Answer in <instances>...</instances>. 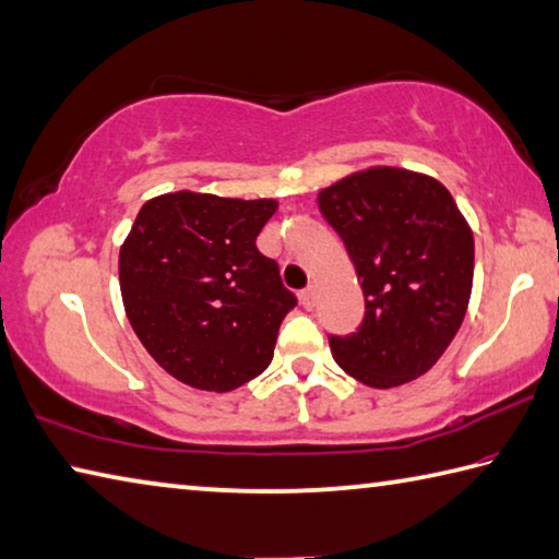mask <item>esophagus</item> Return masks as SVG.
Segmentation results:
<instances>
[{"label": "esophagus", "mask_w": 559, "mask_h": 559, "mask_svg": "<svg viewBox=\"0 0 559 559\" xmlns=\"http://www.w3.org/2000/svg\"><path fill=\"white\" fill-rule=\"evenodd\" d=\"M314 300H318V290H314V286H310V288H306V290L300 293V302H302V306H306L308 310L314 308Z\"/></svg>", "instance_id": "34e87169"}]
</instances>
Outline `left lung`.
<instances>
[{"mask_svg":"<svg viewBox=\"0 0 559 559\" xmlns=\"http://www.w3.org/2000/svg\"><path fill=\"white\" fill-rule=\"evenodd\" d=\"M361 283L359 332L330 337L334 361L371 389L428 373L469 308L474 235L438 178L369 166L318 192Z\"/></svg>","mask_w":559,"mask_h":559,"instance_id":"left-lung-1","label":"left lung"}]
</instances>
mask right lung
Instances as JSON below:
<instances>
[{
	"label": "right lung",
	"instance_id": "obj_1",
	"mask_svg": "<svg viewBox=\"0 0 559 559\" xmlns=\"http://www.w3.org/2000/svg\"><path fill=\"white\" fill-rule=\"evenodd\" d=\"M278 200L178 190L144 202L119 249L127 318L170 377L227 393L266 371L296 308L278 263L257 249Z\"/></svg>",
	"mask_w": 559,
	"mask_h": 559
}]
</instances>
